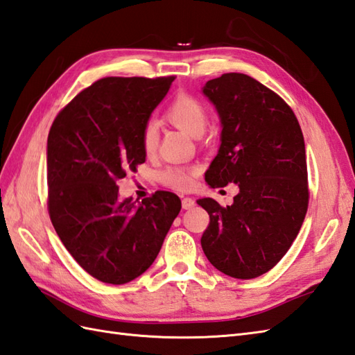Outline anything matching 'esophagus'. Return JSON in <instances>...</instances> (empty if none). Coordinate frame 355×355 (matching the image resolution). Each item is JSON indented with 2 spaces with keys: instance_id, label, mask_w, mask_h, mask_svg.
I'll list each match as a JSON object with an SVG mask.
<instances>
[{
  "instance_id": "obj_1",
  "label": "esophagus",
  "mask_w": 355,
  "mask_h": 355,
  "mask_svg": "<svg viewBox=\"0 0 355 355\" xmlns=\"http://www.w3.org/2000/svg\"><path fill=\"white\" fill-rule=\"evenodd\" d=\"M196 205V200L193 199V198H184L182 199V208L184 209H190V208H193Z\"/></svg>"
}]
</instances>
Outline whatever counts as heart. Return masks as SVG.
Wrapping results in <instances>:
<instances>
[{"label":"heart","instance_id":"heart-1","mask_svg":"<svg viewBox=\"0 0 355 355\" xmlns=\"http://www.w3.org/2000/svg\"><path fill=\"white\" fill-rule=\"evenodd\" d=\"M165 116L178 125L179 129L185 130L190 135L199 137L207 129L208 124V111L202 101L191 96V94H178V96L171 100ZM157 141H159V133H157V125L155 121H147L141 132V144H143L144 152L150 155L156 150ZM198 176V168L194 167H179V165H173V167L165 168L161 173V180L171 188L176 190H188L194 184V179Z\"/></svg>","mask_w":355,"mask_h":355}]
</instances>
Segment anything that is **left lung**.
Instances as JSON below:
<instances>
[{
    "label": "left lung",
    "mask_w": 355,
    "mask_h": 355,
    "mask_svg": "<svg viewBox=\"0 0 355 355\" xmlns=\"http://www.w3.org/2000/svg\"><path fill=\"white\" fill-rule=\"evenodd\" d=\"M203 94L223 125L205 180L212 188L234 182L240 193L226 208L209 198L198 200L209 214L202 249L227 277H261L287 254L309 208L301 125L277 92L246 74L212 78Z\"/></svg>",
    "instance_id": "1"
}]
</instances>
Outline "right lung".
I'll return each instance as SVG.
<instances>
[{
  "label": "right lung",
  "instance_id": "add662e5",
  "mask_svg": "<svg viewBox=\"0 0 355 355\" xmlns=\"http://www.w3.org/2000/svg\"><path fill=\"white\" fill-rule=\"evenodd\" d=\"M173 80L175 76L100 78L51 124V223L77 264L106 284H125L143 275L180 211L175 193L156 191L137 205L118 199L116 185L146 161L141 132Z\"/></svg>",
  "mask_w": 355,
  "mask_h": 355
}]
</instances>
